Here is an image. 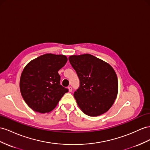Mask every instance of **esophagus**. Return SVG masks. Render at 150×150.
<instances>
[{
  "label": "esophagus",
  "instance_id": "34e87169",
  "mask_svg": "<svg viewBox=\"0 0 150 150\" xmlns=\"http://www.w3.org/2000/svg\"><path fill=\"white\" fill-rule=\"evenodd\" d=\"M68 90H69V92H71L72 91V87H68Z\"/></svg>",
  "mask_w": 150,
  "mask_h": 150
}]
</instances>
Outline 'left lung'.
<instances>
[{
    "mask_svg": "<svg viewBox=\"0 0 150 150\" xmlns=\"http://www.w3.org/2000/svg\"><path fill=\"white\" fill-rule=\"evenodd\" d=\"M68 59L80 80V86L74 94L79 108L91 117L108 111L117 98L118 89L113 68L89 54L73 55Z\"/></svg>",
    "mask_w": 150,
    "mask_h": 150,
    "instance_id": "1",
    "label": "left lung"
}]
</instances>
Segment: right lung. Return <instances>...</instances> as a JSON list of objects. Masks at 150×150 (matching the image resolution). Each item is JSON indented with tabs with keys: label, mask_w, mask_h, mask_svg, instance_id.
<instances>
[{
	"label": "right lung",
	"mask_w": 150,
	"mask_h": 150,
	"mask_svg": "<svg viewBox=\"0 0 150 150\" xmlns=\"http://www.w3.org/2000/svg\"><path fill=\"white\" fill-rule=\"evenodd\" d=\"M67 60L64 55L45 54L26 65L20 78V91L25 103L33 111L50 112L68 91L60 85L58 74Z\"/></svg>",
	"instance_id": "obj_1"
}]
</instances>
